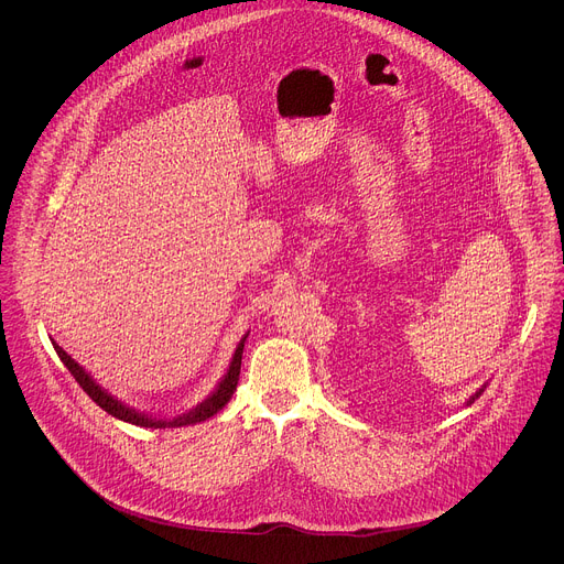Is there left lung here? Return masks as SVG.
Returning <instances> with one entry per match:
<instances>
[{"label": "left lung", "instance_id": "left-lung-1", "mask_svg": "<svg viewBox=\"0 0 564 564\" xmlns=\"http://www.w3.org/2000/svg\"><path fill=\"white\" fill-rule=\"evenodd\" d=\"M485 388H487V383H485V386H481V388H479V390H477V392H475V394H470V399H468V401H466V406H470V404H473V401H475V399H477V397H479V394H481V392H485Z\"/></svg>", "mask_w": 564, "mask_h": 564}]
</instances>
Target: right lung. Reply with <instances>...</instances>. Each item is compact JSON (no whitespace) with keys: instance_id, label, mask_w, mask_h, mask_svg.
<instances>
[{"instance_id":"add662e5","label":"right lung","mask_w":564,"mask_h":564,"mask_svg":"<svg viewBox=\"0 0 564 564\" xmlns=\"http://www.w3.org/2000/svg\"><path fill=\"white\" fill-rule=\"evenodd\" d=\"M246 339L248 335L238 341L236 350H234V357L229 361V368L227 372L223 375V379L218 381V386L214 388V392H209L198 406L189 409L187 413L183 415H176V417H153V415H147V413H138L135 409L122 404V401L118 397H113L111 392H107L94 377L91 372H87L83 366H79L75 359H70V355H66L55 341H53V348L57 352V357L62 359V364L68 368V372L75 377V381L83 386V390L96 401V404L107 411L109 415L122 420V422H129L133 426H144V429H178V426H194L198 422H205L209 417H214L227 401L231 399L234 390H236V383H238V375H240V359H243V348H246Z\"/></svg>"}]
</instances>
